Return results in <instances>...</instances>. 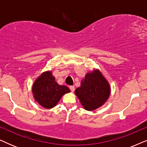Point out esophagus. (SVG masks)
Listing matches in <instances>:
<instances>
[{"mask_svg": "<svg viewBox=\"0 0 147 147\" xmlns=\"http://www.w3.org/2000/svg\"><path fill=\"white\" fill-rule=\"evenodd\" d=\"M69 89L72 92H74V90H75V87H74V86H69Z\"/></svg>", "mask_w": 147, "mask_h": 147, "instance_id": "34e87169", "label": "esophagus"}]
</instances>
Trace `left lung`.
Returning a JSON list of instances; mask_svg holds the SVG:
<instances>
[{"mask_svg":"<svg viewBox=\"0 0 147 147\" xmlns=\"http://www.w3.org/2000/svg\"><path fill=\"white\" fill-rule=\"evenodd\" d=\"M75 93L86 110H94L105 103L109 97L110 86L100 71L88 74Z\"/></svg>","mask_w":147,"mask_h":147,"instance_id":"1","label":"left lung"}]
</instances>
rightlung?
I'll use <instances>...</instances> for the list:
<instances>
[{"label": "right lung", "instance_id": "right-lung-1", "mask_svg": "<svg viewBox=\"0 0 147 147\" xmlns=\"http://www.w3.org/2000/svg\"><path fill=\"white\" fill-rule=\"evenodd\" d=\"M32 91L36 101L45 108L56 106L64 94L70 92L65 86H60L55 82L50 71L45 72L35 80Z\"/></svg>", "mask_w": 147, "mask_h": 147}]
</instances>
